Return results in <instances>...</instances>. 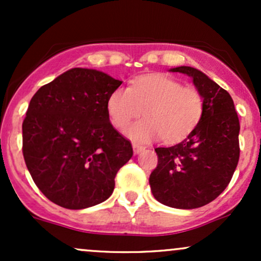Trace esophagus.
Segmentation results:
<instances>
[{
	"mask_svg": "<svg viewBox=\"0 0 261 261\" xmlns=\"http://www.w3.org/2000/svg\"><path fill=\"white\" fill-rule=\"evenodd\" d=\"M133 148H134L135 154H137V153H140L141 151H143V149H145L146 147H145V146L140 145V143H133Z\"/></svg>",
	"mask_w": 261,
	"mask_h": 261,
	"instance_id": "obj_1",
	"label": "esophagus"
}]
</instances>
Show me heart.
<instances>
[{
	"label": "heart",
	"mask_w": 261,
	"mask_h": 261,
	"mask_svg": "<svg viewBox=\"0 0 261 261\" xmlns=\"http://www.w3.org/2000/svg\"><path fill=\"white\" fill-rule=\"evenodd\" d=\"M108 113L119 130L145 113L147 119L127 130L130 139L148 142L163 137L164 142L176 143L199 124L203 98L197 89L163 74H146L134 80L128 88L115 89L108 99Z\"/></svg>",
	"instance_id": "b5f03b06"
}]
</instances>
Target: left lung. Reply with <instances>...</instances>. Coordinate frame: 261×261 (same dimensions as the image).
<instances>
[{
	"instance_id": "8db88e82",
	"label": "left lung",
	"mask_w": 261,
	"mask_h": 261,
	"mask_svg": "<svg viewBox=\"0 0 261 261\" xmlns=\"http://www.w3.org/2000/svg\"><path fill=\"white\" fill-rule=\"evenodd\" d=\"M172 72L193 79L203 113L189 136L172 147L154 148L158 164L149 175L154 199L174 208H197L227 188L239 161V119L229 93L189 66Z\"/></svg>"
}]
</instances>
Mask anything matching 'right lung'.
<instances>
[{"mask_svg": "<svg viewBox=\"0 0 261 261\" xmlns=\"http://www.w3.org/2000/svg\"><path fill=\"white\" fill-rule=\"evenodd\" d=\"M121 81L71 68L38 89L23 121V157L39 190L61 207L106 201L133 146L109 120L108 99Z\"/></svg>", "mask_w": 261, "mask_h": 261, "instance_id": "obj_1", "label": "right lung"}]
</instances>
